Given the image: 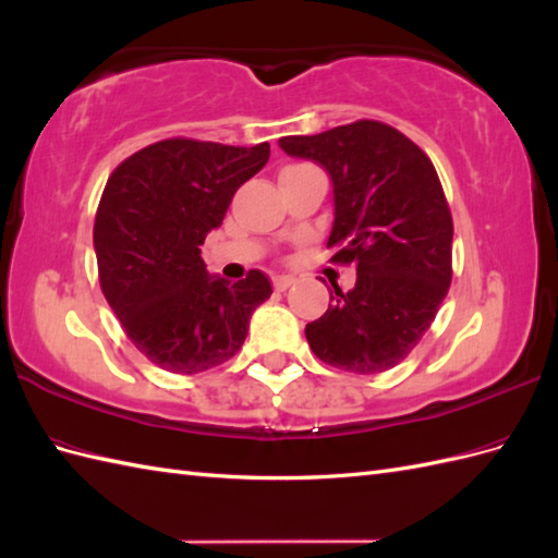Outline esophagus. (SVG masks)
Wrapping results in <instances>:
<instances>
[{
    "mask_svg": "<svg viewBox=\"0 0 558 558\" xmlns=\"http://www.w3.org/2000/svg\"><path fill=\"white\" fill-rule=\"evenodd\" d=\"M293 283V279L291 277H275L272 279V286H275V291H286V289H289V286Z\"/></svg>",
    "mask_w": 558,
    "mask_h": 558,
    "instance_id": "1",
    "label": "esophagus"
}]
</instances>
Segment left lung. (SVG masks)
I'll return each instance as SVG.
<instances>
[{
  "label": "left lung",
  "instance_id": "obj_1",
  "mask_svg": "<svg viewBox=\"0 0 558 558\" xmlns=\"http://www.w3.org/2000/svg\"><path fill=\"white\" fill-rule=\"evenodd\" d=\"M279 146L330 174V263L356 267V286H335L328 312L305 328L307 342L326 365L386 373L410 356L451 283L453 221L440 177L410 137L365 118Z\"/></svg>",
  "mask_w": 558,
  "mask_h": 558
}]
</instances>
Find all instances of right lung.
I'll list each match as a JSON object with an SVG mask.
<instances>
[{
	"label": "right lung",
	"instance_id": "add662e5",
	"mask_svg": "<svg viewBox=\"0 0 558 558\" xmlns=\"http://www.w3.org/2000/svg\"><path fill=\"white\" fill-rule=\"evenodd\" d=\"M267 158V142L172 137L125 158L105 185L93 228L99 286L130 342L167 373L197 375L230 361L251 314L272 295L258 269L230 283L209 277L199 256Z\"/></svg>",
	"mask_w": 558,
	"mask_h": 558
}]
</instances>
